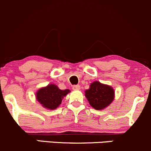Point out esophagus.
I'll return each instance as SVG.
<instances>
[{
	"label": "esophagus",
	"mask_w": 151,
	"mask_h": 151,
	"mask_svg": "<svg viewBox=\"0 0 151 151\" xmlns=\"http://www.w3.org/2000/svg\"><path fill=\"white\" fill-rule=\"evenodd\" d=\"M73 90H79V89H80V86L79 85L73 86Z\"/></svg>",
	"instance_id": "34e87169"
}]
</instances>
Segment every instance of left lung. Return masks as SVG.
Here are the masks:
<instances>
[{"label": "left lung", "instance_id": "left-lung-1", "mask_svg": "<svg viewBox=\"0 0 151 151\" xmlns=\"http://www.w3.org/2000/svg\"><path fill=\"white\" fill-rule=\"evenodd\" d=\"M85 96L92 107L102 110L113 101L114 91L109 86L94 81L91 83L90 88L85 91Z\"/></svg>", "mask_w": 151, "mask_h": 151}]
</instances>
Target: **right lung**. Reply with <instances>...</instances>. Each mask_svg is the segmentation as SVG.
<instances>
[{
    "label": "right lung",
    "mask_w": 151,
    "mask_h": 151,
    "mask_svg": "<svg viewBox=\"0 0 151 151\" xmlns=\"http://www.w3.org/2000/svg\"><path fill=\"white\" fill-rule=\"evenodd\" d=\"M70 91L69 89L61 90L55 84H49L37 91L36 98L43 107L52 110L60 106L63 97L65 96Z\"/></svg>",
    "instance_id": "obj_1"
}]
</instances>
